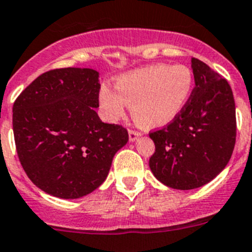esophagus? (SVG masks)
I'll return each instance as SVG.
<instances>
[{"instance_id": "obj_1", "label": "esophagus", "mask_w": 252, "mask_h": 252, "mask_svg": "<svg viewBox=\"0 0 252 252\" xmlns=\"http://www.w3.org/2000/svg\"><path fill=\"white\" fill-rule=\"evenodd\" d=\"M140 136H141V132H138V131H133V130L128 131V138H130L131 142L136 141L137 137H140Z\"/></svg>"}]
</instances>
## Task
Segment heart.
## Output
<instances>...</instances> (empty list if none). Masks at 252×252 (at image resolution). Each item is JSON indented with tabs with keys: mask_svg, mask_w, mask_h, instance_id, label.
I'll list each match as a JSON object with an SVG mask.
<instances>
[{
	"mask_svg": "<svg viewBox=\"0 0 252 252\" xmlns=\"http://www.w3.org/2000/svg\"><path fill=\"white\" fill-rule=\"evenodd\" d=\"M116 90L102 86L101 107L110 121L124 117L128 105L132 116L145 128L171 124L190 101L195 89L193 72L186 64L155 63L120 76Z\"/></svg>",
	"mask_w": 252,
	"mask_h": 252,
	"instance_id": "b5f03b06",
	"label": "heart"
}]
</instances>
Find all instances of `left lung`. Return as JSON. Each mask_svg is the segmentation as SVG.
I'll list each match as a JSON object with an SVG mask.
<instances>
[{
    "mask_svg": "<svg viewBox=\"0 0 252 252\" xmlns=\"http://www.w3.org/2000/svg\"><path fill=\"white\" fill-rule=\"evenodd\" d=\"M195 89L181 114L162 130L150 133L155 154L150 168L176 190L201 188L230 161L236 140L232 90L205 62L191 59Z\"/></svg>",
    "mask_w": 252,
    "mask_h": 252,
    "instance_id": "left-lung-1",
    "label": "left lung"
}]
</instances>
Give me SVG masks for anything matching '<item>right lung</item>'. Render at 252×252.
Returning a JSON list of instances; mask_svg holds the SVG:
<instances>
[{"label":"right lung","mask_w":252,"mask_h":252,"mask_svg":"<svg viewBox=\"0 0 252 252\" xmlns=\"http://www.w3.org/2000/svg\"><path fill=\"white\" fill-rule=\"evenodd\" d=\"M100 75L67 67L42 73L13 103V135L29 179L48 195L80 198L102 185L114 156L127 144L119 125L98 107Z\"/></svg>","instance_id":"1"}]
</instances>
